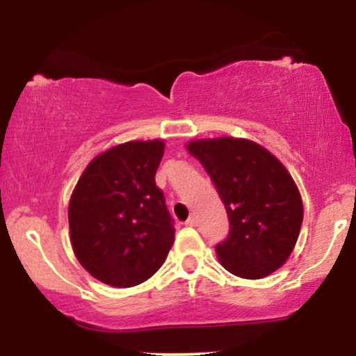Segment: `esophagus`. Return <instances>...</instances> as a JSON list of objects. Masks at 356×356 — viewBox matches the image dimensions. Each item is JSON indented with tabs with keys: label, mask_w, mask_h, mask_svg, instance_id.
<instances>
[{
	"label": "esophagus",
	"mask_w": 356,
	"mask_h": 356,
	"mask_svg": "<svg viewBox=\"0 0 356 356\" xmlns=\"http://www.w3.org/2000/svg\"><path fill=\"white\" fill-rule=\"evenodd\" d=\"M186 226H191V227L197 226V218H195V216H191V218L186 220Z\"/></svg>",
	"instance_id": "34e87169"
}]
</instances>
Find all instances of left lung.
<instances>
[{"instance_id":"left-lung-1","label":"left lung","mask_w":356,"mask_h":356,"mask_svg":"<svg viewBox=\"0 0 356 356\" xmlns=\"http://www.w3.org/2000/svg\"><path fill=\"white\" fill-rule=\"evenodd\" d=\"M186 147L214 181L229 218V236L216 246L219 263L244 280L280 269L303 222V201L288 169L248 138H195Z\"/></svg>"}]
</instances>
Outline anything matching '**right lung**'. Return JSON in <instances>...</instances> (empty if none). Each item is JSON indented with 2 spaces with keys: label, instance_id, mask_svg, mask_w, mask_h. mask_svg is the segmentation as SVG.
Segmentation results:
<instances>
[{
  "label": "right lung",
  "instance_id": "1",
  "mask_svg": "<svg viewBox=\"0 0 356 356\" xmlns=\"http://www.w3.org/2000/svg\"><path fill=\"white\" fill-rule=\"evenodd\" d=\"M165 142L130 140L93 157L68 204L70 243L95 280L130 288L164 264L175 229L155 172Z\"/></svg>",
  "mask_w": 356,
  "mask_h": 356
}]
</instances>
